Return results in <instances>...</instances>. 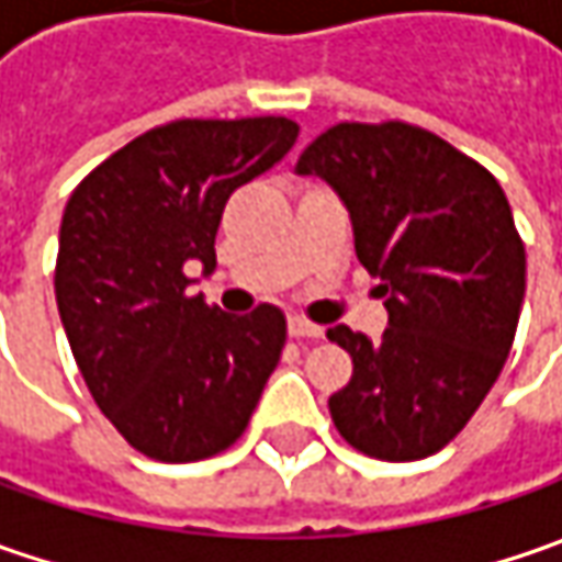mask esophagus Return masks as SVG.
<instances>
[{"instance_id": "1", "label": "esophagus", "mask_w": 562, "mask_h": 562, "mask_svg": "<svg viewBox=\"0 0 562 562\" xmlns=\"http://www.w3.org/2000/svg\"><path fill=\"white\" fill-rule=\"evenodd\" d=\"M288 331H291V337H322L325 335V328H322V325H313V322H306V318H300V315H293L291 322H288Z\"/></svg>"}]
</instances>
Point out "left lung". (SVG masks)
Listing matches in <instances>:
<instances>
[{"label": "left lung", "mask_w": 562, "mask_h": 562, "mask_svg": "<svg viewBox=\"0 0 562 562\" xmlns=\"http://www.w3.org/2000/svg\"><path fill=\"white\" fill-rule=\"evenodd\" d=\"M296 175H315L353 222L359 262L381 284L387 328L335 325L353 378L328 400L344 441L409 463L450 443L509 357L526 247L494 175L431 131L403 121L335 124Z\"/></svg>", "instance_id": "1"}]
</instances>
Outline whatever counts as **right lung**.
Returning <instances> with one entry per match:
<instances>
[{
    "label": "right lung",
    "instance_id": "right-lung-1",
    "mask_svg": "<svg viewBox=\"0 0 562 562\" xmlns=\"http://www.w3.org/2000/svg\"><path fill=\"white\" fill-rule=\"evenodd\" d=\"M291 119H184L93 168L65 205L55 303L97 406L149 460L193 463L244 435L288 322L231 315L187 293L215 271L227 196L281 162Z\"/></svg>",
    "mask_w": 562,
    "mask_h": 562
}]
</instances>
